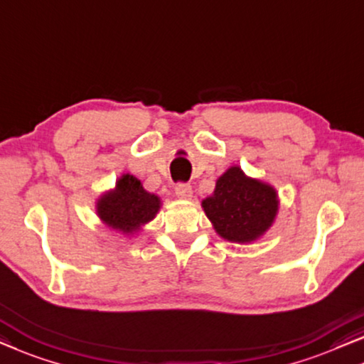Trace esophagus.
<instances>
[{"label":"esophagus","mask_w":364,"mask_h":364,"mask_svg":"<svg viewBox=\"0 0 364 364\" xmlns=\"http://www.w3.org/2000/svg\"><path fill=\"white\" fill-rule=\"evenodd\" d=\"M176 195L178 198H191L192 197V186L186 182H178L176 186Z\"/></svg>","instance_id":"1"}]
</instances>
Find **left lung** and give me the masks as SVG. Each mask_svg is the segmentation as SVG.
<instances>
[{"instance_id":"8db88e82","label":"left lung","mask_w":364,"mask_h":364,"mask_svg":"<svg viewBox=\"0 0 364 364\" xmlns=\"http://www.w3.org/2000/svg\"><path fill=\"white\" fill-rule=\"evenodd\" d=\"M202 205L221 238L250 243L272 225L277 193L267 183L246 177L240 167H230Z\"/></svg>"}]
</instances>
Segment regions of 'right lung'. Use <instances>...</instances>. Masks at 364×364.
I'll return each mask as SVG.
<instances>
[{
  "instance_id": "add662e5",
  "label": "right lung",
  "mask_w": 364,
  "mask_h": 364,
  "mask_svg": "<svg viewBox=\"0 0 364 364\" xmlns=\"http://www.w3.org/2000/svg\"><path fill=\"white\" fill-rule=\"evenodd\" d=\"M159 207V197L146 192L138 178L126 173L113 192L98 200L97 210L98 217L113 230L131 233L154 218Z\"/></svg>"
}]
</instances>
